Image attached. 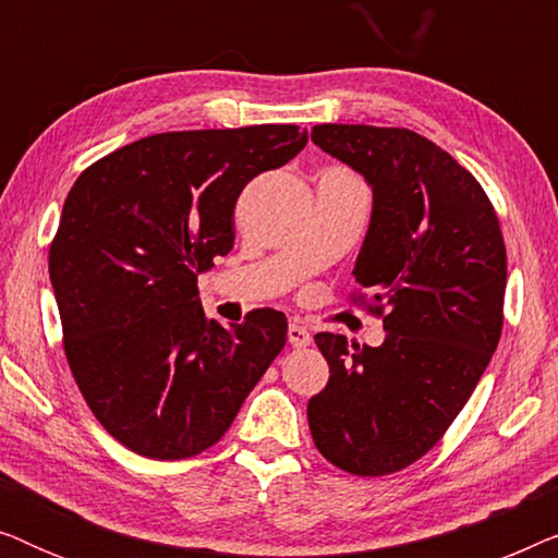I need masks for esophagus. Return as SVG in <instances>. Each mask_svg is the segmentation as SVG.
<instances>
[{
	"label": "esophagus",
	"mask_w": 558,
	"mask_h": 558,
	"mask_svg": "<svg viewBox=\"0 0 558 558\" xmlns=\"http://www.w3.org/2000/svg\"><path fill=\"white\" fill-rule=\"evenodd\" d=\"M287 338H289V345H294V348H307L310 342H312L310 330L304 325H300V323H289Z\"/></svg>",
	"instance_id": "34e87169"
}]
</instances>
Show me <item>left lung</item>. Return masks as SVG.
I'll return each mask as SVG.
<instances>
[{"label":"left lung","instance_id":"obj_1","mask_svg":"<svg viewBox=\"0 0 558 558\" xmlns=\"http://www.w3.org/2000/svg\"><path fill=\"white\" fill-rule=\"evenodd\" d=\"M312 142L373 187L350 300L384 317L386 340L371 348L315 335L330 378L307 403L310 432L335 468L391 475L445 437L498 348L500 220L472 172L411 129L319 124Z\"/></svg>","mask_w":558,"mask_h":558}]
</instances>
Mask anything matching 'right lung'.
I'll list each match as a JSON object with an SVG mask.
<instances>
[{"instance_id": "add662e5", "label": "right lung", "mask_w": 558, "mask_h": 558, "mask_svg": "<svg viewBox=\"0 0 558 558\" xmlns=\"http://www.w3.org/2000/svg\"><path fill=\"white\" fill-rule=\"evenodd\" d=\"M294 124L144 136L81 172L50 243L63 350L106 432L149 460H185L228 432L287 342V317L220 325L197 274L233 248L256 174L300 155Z\"/></svg>"}]
</instances>
